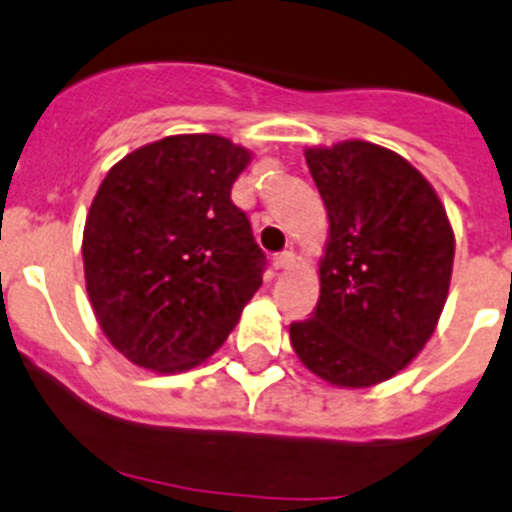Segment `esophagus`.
Returning <instances> with one entry per match:
<instances>
[{
	"label": "esophagus",
	"mask_w": 512,
	"mask_h": 512,
	"mask_svg": "<svg viewBox=\"0 0 512 512\" xmlns=\"http://www.w3.org/2000/svg\"><path fill=\"white\" fill-rule=\"evenodd\" d=\"M293 266V251H283V254L273 256V268L276 271H283V268H291Z\"/></svg>",
	"instance_id": "34e87169"
}]
</instances>
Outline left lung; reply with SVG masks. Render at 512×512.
<instances>
[{
	"label": "left lung",
	"mask_w": 512,
	"mask_h": 512,
	"mask_svg": "<svg viewBox=\"0 0 512 512\" xmlns=\"http://www.w3.org/2000/svg\"><path fill=\"white\" fill-rule=\"evenodd\" d=\"M303 154L328 239L321 298L311 318L291 323V346L321 381L371 388L433 336L453 273V226L426 176L386 146L348 139Z\"/></svg>",
	"instance_id": "8db88e82"
}]
</instances>
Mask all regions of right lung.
I'll list each match as a JSON object with an SVG mask.
<instances>
[{
    "label": "right lung",
    "instance_id": "right-lung-1",
    "mask_svg": "<svg viewBox=\"0 0 512 512\" xmlns=\"http://www.w3.org/2000/svg\"><path fill=\"white\" fill-rule=\"evenodd\" d=\"M251 156L226 136L176 134L126 154L101 181L84 224L86 293L136 366H201L261 286L263 254L231 201Z\"/></svg>",
    "mask_w": 512,
    "mask_h": 512
}]
</instances>
